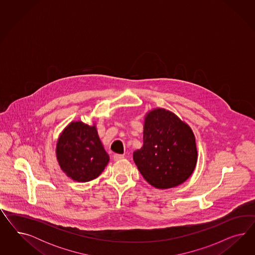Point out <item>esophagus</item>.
<instances>
[{"label":"esophagus","instance_id":"esophagus-1","mask_svg":"<svg viewBox=\"0 0 255 255\" xmlns=\"http://www.w3.org/2000/svg\"><path fill=\"white\" fill-rule=\"evenodd\" d=\"M124 155H121V154L113 155V159H114V161H120V160H122V159H124Z\"/></svg>","mask_w":255,"mask_h":255}]
</instances>
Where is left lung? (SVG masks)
<instances>
[{
    "label": "left lung",
    "mask_w": 255,
    "mask_h": 255,
    "mask_svg": "<svg viewBox=\"0 0 255 255\" xmlns=\"http://www.w3.org/2000/svg\"><path fill=\"white\" fill-rule=\"evenodd\" d=\"M143 143L132 156L150 185L173 188L193 174L197 162L194 134L174 113L162 108L150 111L145 119Z\"/></svg>",
    "instance_id": "8db88e82"
}]
</instances>
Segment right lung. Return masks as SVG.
Segmentation results:
<instances>
[{
	"label": "right lung",
	"mask_w": 255,
	"mask_h": 255,
	"mask_svg": "<svg viewBox=\"0 0 255 255\" xmlns=\"http://www.w3.org/2000/svg\"><path fill=\"white\" fill-rule=\"evenodd\" d=\"M56 154L62 171L69 178L87 182L99 177L109 162L95 125L73 122L60 135Z\"/></svg>",
	"instance_id": "1"
}]
</instances>
